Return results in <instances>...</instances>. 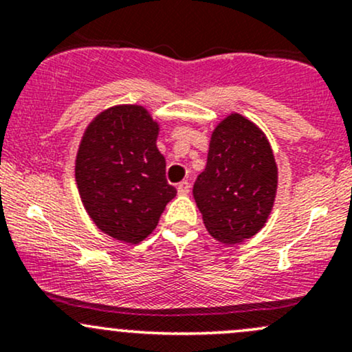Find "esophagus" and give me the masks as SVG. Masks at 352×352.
<instances>
[{"mask_svg": "<svg viewBox=\"0 0 352 352\" xmlns=\"http://www.w3.org/2000/svg\"><path fill=\"white\" fill-rule=\"evenodd\" d=\"M177 190H179V193H180V195H187V193L190 192V184H188L187 180L180 182V184L177 185Z\"/></svg>", "mask_w": 352, "mask_h": 352, "instance_id": "34e87169", "label": "esophagus"}]
</instances>
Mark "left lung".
Segmentation results:
<instances>
[{
	"instance_id": "1",
	"label": "left lung",
	"mask_w": 352,
	"mask_h": 352,
	"mask_svg": "<svg viewBox=\"0 0 352 352\" xmlns=\"http://www.w3.org/2000/svg\"><path fill=\"white\" fill-rule=\"evenodd\" d=\"M276 187L266 135L246 117L230 114L213 131L207 165L193 185L210 235L227 245L256 235L272 213Z\"/></svg>"
}]
</instances>
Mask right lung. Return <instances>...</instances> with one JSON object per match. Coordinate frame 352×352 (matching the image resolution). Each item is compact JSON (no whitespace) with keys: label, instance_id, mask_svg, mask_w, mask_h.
<instances>
[{"label":"right lung","instance_id":"add662e5","mask_svg":"<svg viewBox=\"0 0 352 352\" xmlns=\"http://www.w3.org/2000/svg\"><path fill=\"white\" fill-rule=\"evenodd\" d=\"M159 124L142 106H116L89 124L76 157L84 208L99 230L139 243L155 230L177 190L157 148Z\"/></svg>","mask_w":352,"mask_h":352}]
</instances>
